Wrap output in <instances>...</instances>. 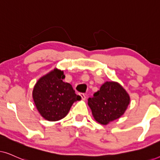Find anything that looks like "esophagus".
I'll use <instances>...</instances> for the list:
<instances>
[{
	"label": "esophagus",
	"instance_id": "34e87169",
	"mask_svg": "<svg viewBox=\"0 0 160 160\" xmlns=\"http://www.w3.org/2000/svg\"><path fill=\"white\" fill-rule=\"evenodd\" d=\"M79 95L81 96V98H82V99L83 100H84L86 99V95H85L84 93H79Z\"/></svg>",
	"mask_w": 160,
	"mask_h": 160
}]
</instances>
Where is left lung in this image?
<instances>
[{
  "mask_svg": "<svg viewBox=\"0 0 160 160\" xmlns=\"http://www.w3.org/2000/svg\"><path fill=\"white\" fill-rule=\"evenodd\" d=\"M130 100L128 93L119 83L106 82L89 98L88 105L96 121L106 125L124 114Z\"/></svg>",
  "mask_w": 160,
  "mask_h": 160,
  "instance_id": "left-lung-1",
  "label": "left lung"
}]
</instances>
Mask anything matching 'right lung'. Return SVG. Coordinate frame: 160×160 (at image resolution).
<instances>
[{
	"label": "right lung",
	"instance_id": "1",
	"mask_svg": "<svg viewBox=\"0 0 160 160\" xmlns=\"http://www.w3.org/2000/svg\"><path fill=\"white\" fill-rule=\"evenodd\" d=\"M63 71L54 68L39 78L34 86V103L40 114L48 121L62 119L73 102L81 98L69 83L63 82Z\"/></svg>",
	"mask_w": 160,
	"mask_h": 160
}]
</instances>
